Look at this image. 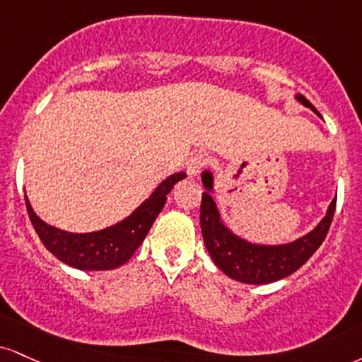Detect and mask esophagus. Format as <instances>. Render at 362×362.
<instances>
[{
    "label": "esophagus",
    "instance_id": "esophagus-1",
    "mask_svg": "<svg viewBox=\"0 0 362 362\" xmlns=\"http://www.w3.org/2000/svg\"><path fill=\"white\" fill-rule=\"evenodd\" d=\"M211 163V160H209V156L206 155H195L192 158L187 162V173H189L190 177H195L197 173L202 170L204 167H207V165Z\"/></svg>",
    "mask_w": 362,
    "mask_h": 362
}]
</instances>
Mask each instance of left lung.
I'll return each instance as SVG.
<instances>
[{
    "instance_id": "1",
    "label": "left lung",
    "mask_w": 362,
    "mask_h": 362,
    "mask_svg": "<svg viewBox=\"0 0 362 362\" xmlns=\"http://www.w3.org/2000/svg\"><path fill=\"white\" fill-rule=\"evenodd\" d=\"M295 98L303 106L310 107L319 115V111L303 95L297 94ZM202 184L206 187V192L202 194V202H200V228L209 255L216 267L229 278L250 285H263V283L281 280L305 264L327 236L335 202H337V199H334L327 209V214L315 226V229L298 238L297 241L276 246L255 245L236 236L221 221L219 211L211 195L214 189V177L207 170L202 173Z\"/></svg>"
}]
</instances>
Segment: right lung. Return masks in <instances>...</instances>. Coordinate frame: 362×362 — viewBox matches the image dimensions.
Segmentation results:
<instances>
[{
  "label": "right lung",
  "mask_w": 362,
  "mask_h": 362,
  "mask_svg": "<svg viewBox=\"0 0 362 362\" xmlns=\"http://www.w3.org/2000/svg\"><path fill=\"white\" fill-rule=\"evenodd\" d=\"M185 177V172H178L165 178L153 190V194L136 211H133L132 216L111 228L94 230V233L79 234L57 229L43 223L35 214L28 197H25V202L38 238L52 255L69 267L86 269V272H104V269L121 267L132 258L143 239L146 238L156 216L163 209L170 190Z\"/></svg>",
  "instance_id": "1"
}]
</instances>
